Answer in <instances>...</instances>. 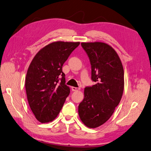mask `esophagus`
<instances>
[{
    "label": "esophagus",
    "instance_id": "esophagus-1",
    "mask_svg": "<svg viewBox=\"0 0 151 151\" xmlns=\"http://www.w3.org/2000/svg\"><path fill=\"white\" fill-rule=\"evenodd\" d=\"M80 88H76V87H72V91H78L79 90Z\"/></svg>",
    "mask_w": 151,
    "mask_h": 151
}]
</instances>
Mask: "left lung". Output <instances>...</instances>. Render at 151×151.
<instances>
[{
	"instance_id": "obj_1",
	"label": "left lung",
	"mask_w": 151,
	"mask_h": 151,
	"mask_svg": "<svg viewBox=\"0 0 151 151\" xmlns=\"http://www.w3.org/2000/svg\"><path fill=\"white\" fill-rule=\"evenodd\" d=\"M91 66V80L96 83L84 88L79 105L81 120L90 128L104 124L119 105L124 90V70L119 56L104 42H82Z\"/></svg>"
}]
</instances>
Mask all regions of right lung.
Masks as SVG:
<instances>
[{
  "label": "right lung",
  "mask_w": 151,
  "mask_h": 151,
  "mask_svg": "<svg viewBox=\"0 0 151 151\" xmlns=\"http://www.w3.org/2000/svg\"><path fill=\"white\" fill-rule=\"evenodd\" d=\"M79 44L58 41L48 44L36 54L28 67L25 79L27 100L40 123L53 121L70 93L62 66Z\"/></svg>",
  "instance_id": "right-lung-1"
}]
</instances>
